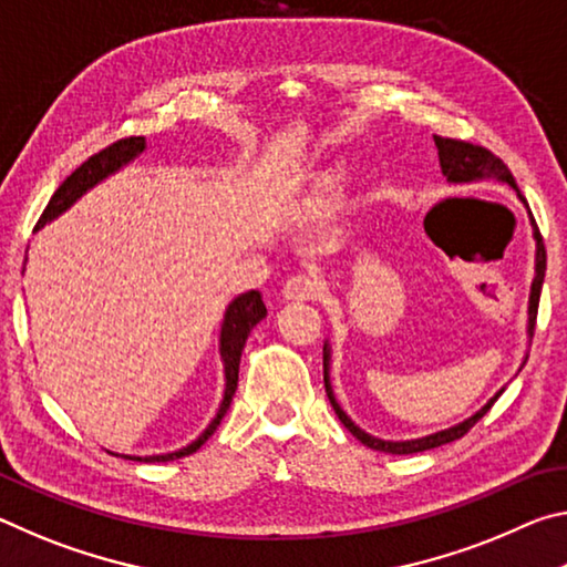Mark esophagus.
<instances>
[{
    "label": "esophagus",
    "mask_w": 567,
    "mask_h": 567,
    "mask_svg": "<svg viewBox=\"0 0 567 567\" xmlns=\"http://www.w3.org/2000/svg\"><path fill=\"white\" fill-rule=\"evenodd\" d=\"M318 292H320V282L310 275H295L282 287V297L292 302L312 300V297H318Z\"/></svg>",
    "instance_id": "1"
}]
</instances>
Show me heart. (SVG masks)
Masks as SVG:
<instances>
[{
    "mask_svg": "<svg viewBox=\"0 0 567 567\" xmlns=\"http://www.w3.org/2000/svg\"><path fill=\"white\" fill-rule=\"evenodd\" d=\"M330 187H332V189H334V187H338V179H332V182H330Z\"/></svg>",
    "mask_w": 567,
    "mask_h": 567,
    "instance_id": "obj_1",
    "label": "heart"
}]
</instances>
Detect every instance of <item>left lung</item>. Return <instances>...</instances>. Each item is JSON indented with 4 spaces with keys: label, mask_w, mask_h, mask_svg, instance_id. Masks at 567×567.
<instances>
[{
    "label": "left lung",
    "mask_w": 567,
    "mask_h": 567,
    "mask_svg": "<svg viewBox=\"0 0 567 567\" xmlns=\"http://www.w3.org/2000/svg\"><path fill=\"white\" fill-rule=\"evenodd\" d=\"M435 147H437V157H440V169H443V177L447 179V185H475V182L495 179V182H501V185L513 187L517 199H520V203L527 207L523 192L517 189L515 177L511 175V169H507L503 162L493 155V152H487V150L477 147V145H470V142H455V140H447V137H437V134H435ZM527 215H530V209H527ZM530 227H533V239H535V275H533V282H530V297H527V328H525L527 338H533L535 318H537V302H540V290H543V280H545V245H543L540 233H537V225H535L533 215H530ZM525 360H527V354L523 358L517 372L523 370ZM322 368H324V392H328L334 415L340 417L342 425L348 427L362 445H368L370 450H380V453H390V455L422 453V450L440 447L445 443H453V440H457V437H463L467 430L473 427L475 422L493 408V402L501 398L503 390H505V388L497 390L483 408L475 410L473 415L465 417L463 422H457V425H450L445 430H437V433L412 437V440H382V437L364 433L360 425H354L352 417L342 410L338 398H334L332 380H330V368H332V344H330V340H324V344H322Z\"/></svg>",
    "instance_id": "1"
}]
</instances>
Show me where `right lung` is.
<instances>
[{"mask_svg":"<svg viewBox=\"0 0 567 567\" xmlns=\"http://www.w3.org/2000/svg\"><path fill=\"white\" fill-rule=\"evenodd\" d=\"M147 150V140L145 137H130V140H120L110 145L107 150H102L100 155L90 157L84 165L76 167L70 177H66L60 189L54 192L50 205L44 207V213L37 223V229L47 227L54 223L56 217H62L66 209H70L76 199H82L90 189H94L112 175H117L122 167L132 165L142 152ZM27 265V257H24ZM267 315V307L262 302V295L257 290H247L243 295H237L233 302L225 307L223 315V324H219V360H223V372H225V390H223V400H219L217 415L209 420V425L199 433L192 443L185 447L172 450V453H162V455H122L124 460H137V463H169V460H179L185 455L197 453L203 447L209 435L215 433L219 422H223L225 412L229 410V402L235 398L237 390V378H239V358H243L247 334L252 332V328L260 322ZM117 455V453H114Z\"/></svg>","mask_w":567,"mask_h":567,"instance_id":"obj_1","label":"right lung"}]
</instances>
